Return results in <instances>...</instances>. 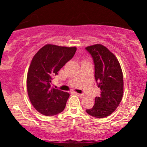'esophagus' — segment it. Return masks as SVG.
<instances>
[{"label": "esophagus", "mask_w": 147, "mask_h": 147, "mask_svg": "<svg viewBox=\"0 0 147 147\" xmlns=\"http://www.w3.org/2000/svg\"><path fill=\"white\" fill-rule=\"evenodd\" d=\"M75 95H77V96H79V97H83L84 95V94H79V93H77V92H75Z\"/></svg>", "instance_id": "esophagus-1"}]
</instances>
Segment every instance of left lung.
Returning a JSON list of instances; mask_svg holds the SVG:
<instances>
[{
  "label": "left lung",
  "instance_id": "1",
  "mask_svg": "<svg viewBox=\"0 0 147 147\" xmlns=\"http://www.w3.org/2000/svg\"><path fill=\"white\" fill-rule=\"evenodd\" d=\"M93 59L95 78L100 88L99 97H95L92 108L87 109L88 114L103 118L115 111L122 101L124 92V81L120 64L117 57L102 44L86 48Z\"/></svg>",
  "mask_w": 147,
  "mask_h": 147
}]
</instances>
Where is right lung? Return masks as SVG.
<instances>
[{
    "mask_svg": "<svg viewBox=\"0 0 147 147\" xmlns=\"http://www.w3.org/2000/svg\"><path fill=\"white\" fill-rule=\"evenodd\" d=\"M76 47L47 44L35 54L27 76L30 102L42 115L52 116L62 112L70 94L51 87L53 75L75 55Z\"/></svg>",
    "mask_w": 147,
    "mask_h": 147,
    "instance_id": "right-lung-1",
    "label": "right lung"
}]
</instances>
